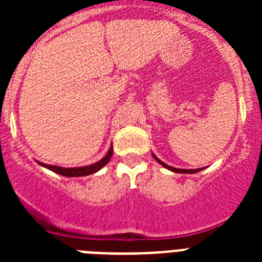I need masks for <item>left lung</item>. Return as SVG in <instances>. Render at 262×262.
<instances>
[{"mask_svg":"<svg viewBox=\"0 0 262 262\" xmlns=\"http://www.w3.org/2000/svg\"><path fill=\"white\" fill-rule=\"evenodd\" d=\"M154 157H155V155H154ZM155 159H156L157 161H159V163L161 164V165H164V166H165V168L170 169V170H173V172H180V173H194V172H196V170H185V169H176V168H172V166H168V165H165V164H164V163H161V161H160V160L157 159V157H155Z\"/></svg>","mask_w":262,"mask_h":262,"instance_id":"8db88e82","label":"left lung"}]
</instances>
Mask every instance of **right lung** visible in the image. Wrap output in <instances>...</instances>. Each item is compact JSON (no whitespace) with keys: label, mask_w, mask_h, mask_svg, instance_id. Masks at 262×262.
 Returning a JSON list of instances; mask_svg holds the SVG:
<instances>
[{"label":"right lung","mask_w":262,"mask_h":262,"mask_svg":"<svg viewBox=\"0 0 262 262\" xmlns=\"http://www.w3.org/2000/svg\"><path fill=\"white\" fill-rule=\"evenodd\" d=\"M111 156H113V148H110V151L107 152V155H106L102 160H99L98 163L93 164V165L81 166V168H61V166L47 165V164H43V163H39V164H40L41 166H45V168L52 170V172L57 173V174L66 176V177H82V176H89L98 172L99 169H102L103 166L110 161Z\"/></svg>","instance_id":"right-lung-1"}]
</instances>
